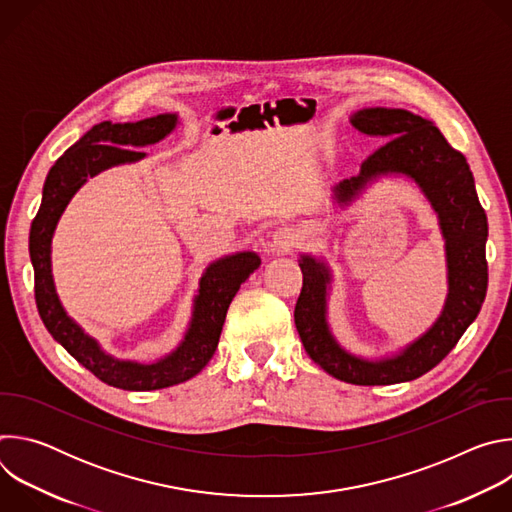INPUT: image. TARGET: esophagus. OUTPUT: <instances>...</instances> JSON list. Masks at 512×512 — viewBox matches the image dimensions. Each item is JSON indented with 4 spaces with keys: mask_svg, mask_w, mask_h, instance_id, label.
<instances>
[{
    "mask_svg": "<svg viewBox=\"0 0 512 512\" xmlns=\"http://www.w3.org/2000/svg\"><path fill=\"white\" fill-rule=\"evenodd\" d=\"M302 243V231L296 227H281L273 233V249L289 251Z\"/></svg>",
    "mask_w": 512,
    "mask_h": 512,
    "instance_id": "1",
    "label": "esophagus"
}]
</instances>
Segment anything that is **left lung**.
<instances>
[{"mask_svg":"<svg viewBox=\"0 0 512 512\" xmlns=\"http://www.w3.org/2000/svg\"><path fill=\"white\" fill-rule=\"evenodd\" d=\"M354 129L387 137V143L362 162L360 172L334 186V198L350 204L367 184L387 174L411 178L440 218L448 259V300L435 324L399 354L369 360L344 350L330 332L324 261L302 255L304 285L294 310L302 344L328 375L352 385H393L413 381L448 356L476 320L488 287L486 212L480 206L466 158L454 150L429 119L405 109L371 107L350 117Z\"/></svg>","mask_w":512,"mask_h":512,"instance_id":"obj_1","label":"left lung"}]
</instances>
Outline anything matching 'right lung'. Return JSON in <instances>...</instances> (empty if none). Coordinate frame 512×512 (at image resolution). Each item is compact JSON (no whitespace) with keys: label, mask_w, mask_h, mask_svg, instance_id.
Returning a JSON list of instances; mask_svg holds the SVG:
<instances>
[{"label":"right lung","mask_w":512,"mask_h":512,"mask_svg":"<svg viewBox=\"0 0 512 512\" xmlns=\"http://www.w3.org/2000/svg\"><path fill=\"white\" fill-rule=\"evenodd\" d=\"M176 123L178 115L166 113L135 123L103 121L89 129L50 168L42 190V204L30 229L34 294L46 330L99 381L125 391L166 389L198 375L218 346L227 310L241 283L261 265L259 255L253 251L235 253L210 263L200 277L192 320L184 340L174 352L152 364L113 358L95 338L85 334L79 324L66 316L56 296L50 263L52 235L60 214L89 176L93 178L111 166L145 158L137 148L164 139Z\"/></svg>","instance_id":"obj_1"}]
</instances>
